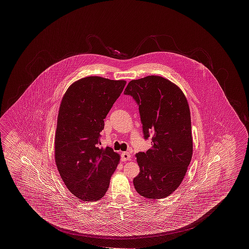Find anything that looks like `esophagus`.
Segmentation results:
<instances>
[{
  "label": "esophagus",
  "mask_w": 249,
  "mask_h": 249,
  "mask_svg": "<svg viewBox=\"0 0 249 249\" xmlns=\"http://www.w3.org/2000/svg\"><path fill=\"white\" fill-rule=\"evenodd\" d=\"M130 159V154L129 152H122V153H121V160H122V161L129 160Z\"/></svg>",
  "instance_id": "34e87169"
}]
</instances>
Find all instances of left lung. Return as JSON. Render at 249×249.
Here are the masks:
<instances>
[{
  "instance_id": "1",
  "label": "left lung",
  "mask_w": 249,
  "mask_h": 249,
  "mask_svg": "<svg viewBox=\"0 0 249 249\" xmlns=\"http://www.w3.org/2000/svg\"><path fill=\"white\" fill-rule=\"evenodd\" d=\"M124 94L139 107L143 138L153 145L136 154L135 190L147 199L168 197L180 186L192 157L190 107L177 85L158 75L131 80Z\"/></svg>"
}]
</instances>
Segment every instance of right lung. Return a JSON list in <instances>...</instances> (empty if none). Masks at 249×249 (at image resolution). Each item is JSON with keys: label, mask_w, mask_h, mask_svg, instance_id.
Masks as SVG:
<instances>
[{"label": "right lung", "mask_w": 249, "mask_h": 249, "mask_svg": "<svg viewBox=\"0 0 249 249\" xmlns=\"http://www.w3.org/2000/svg\"><path fill=\"white\" fill-rule=\"evenodd\" d=\"M126 81L88 76L71 84L61 100L55 137V161L71 194L81 201L102 199L120 157L103 148L101 131Z\"/></svg>", "instance_id": "add662e5"}]
</instances>
